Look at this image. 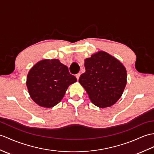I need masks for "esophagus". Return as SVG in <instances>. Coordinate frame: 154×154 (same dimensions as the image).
Masks as SVG:
<instances>
[{
    "label": "esophagus",
    "instance_id": "1",
    "mask_svg": "<svg viewBox=\"0 0 154 154\" xmlns=\"http://www.w3.org/2000/svg\"><path fill=\"white\" fill-rule=\"evenodd\" d=\"M80 75H81L80 73H77V74L76 75V78H77V80H79V77H80Z\"/></svg>",
    "mask_w": 154,
    "mask_h": 154
}]
</instances>
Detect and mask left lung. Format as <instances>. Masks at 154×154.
Segmentation results:
<instances>
[{"label":"left lung","instance_id":"8db88e82","mask_svg":"<svg viewBox=\"0 0 154 154\" xmlns=\"http://www.w3.org/2000/svg\"><path fill=\"white\" fill-rule=\"evenodd\" d=\"M86 71L79 79L95 106H113L122 96L127 85V70L119 60L104 51L85 60Z\"/></svg>","mask_w":154,"mask_h":154}]
</instances>
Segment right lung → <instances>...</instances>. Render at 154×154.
<instances>
[{"label":"right lung","mask_w":154,"mask_h":154,"mask_svg":"<svg viewBox=\"0 0 154 154\" xmlns=\"http://www.w3.org/2000/svg\"><path fill=\"white\" fill-rule=\"evenodd\" d=\"M77 81L68 67L58 59H45L31 67L26 85L32 100L39 106L52 108L62 100L67 89Z\"/></svg>","instance_id":"right-lung-1"}]
</instances>
